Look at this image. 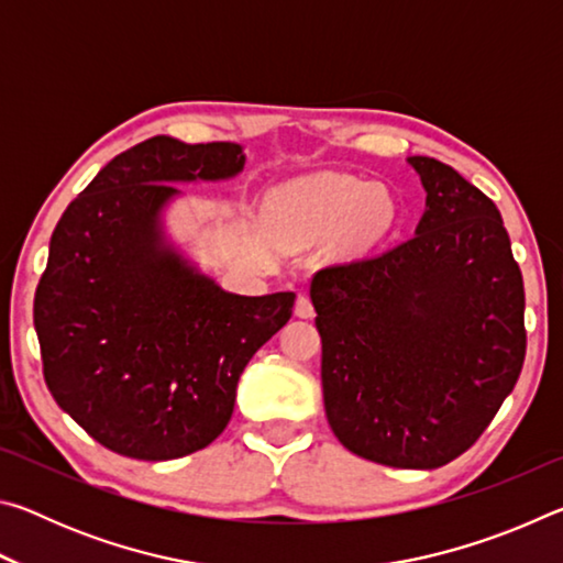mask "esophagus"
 <instances>
[{
	"mask_svg": "<svg viewBox=\"0 0 563 563\" xmlns=\"http://www.w3.org/2000/svg\"><path fill=\"white\" fill-rule=\"evenodd\" d=\"M295 316H298V318H312V316H316V308H312V300H310L305 292H300L298 300H295Z\"/></svg>",
	"mask_w": 563,
	"mask_h": 563,
	"instance_id": "esophagus-1",
	"label": "esophagus"
}]
</instances>
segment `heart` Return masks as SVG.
<instances>
[{
    "label": "heart",
    "instance_id": "1",
    "mask_svg": "<svg viewBox=\"0 0 563 563\" xmlns=\"http://www.w3.org/2000/svg\"><path fill=\"white\" fill-rule=\"evenodd\" d=\"M283 231L298 241L320 238L342 225L367 241L387 231L395 218L393 196L379 186L342 174H318L285 186L278 196Z\"/></svg>",
    "mask_w": 563,
    "mask_h": 563
}]
</instances>
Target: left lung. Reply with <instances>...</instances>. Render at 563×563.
<instances>
[{
    "mask_svg": "<svg viewBox=\"0 0 563 563\" xmlns=\"http://www.w3.org/2000/svg\"><path fill=\"white\" fill-rule=\"evenodd\" d=\"M424 188L415 235L316 273L322 399L342 446L437 470L479 440L527 352L523 280L501 216L452 166L409 156Z\"/></svg>",
    "mask_w": 563,
    "mask_h": 563,
    "instance_id": "8db88e82",
    "label": "left lung"
}]
</instances>
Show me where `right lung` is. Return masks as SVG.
Wrapping results in <instances>:
<instances>
[{
    "label": "right lung",
    "instance_id": "add662e5",
    "mask_svg": "<svg viewBox=\"0 0 563 563\" xmlns=\"http://www.w3.org/2000/svg\"><path fill=\"white\" fill-rule=\"evenodd\" d=\"M241 144L146 139L111 158L56 223L34 295L44 379L76 424L144 462L194 454L225 430L251 357L295 292L238 295L170 241L176 184L241 174Z\"/></svg>",
    "mask_w": 563,
    "mask_h": 563
}]
</instances>
